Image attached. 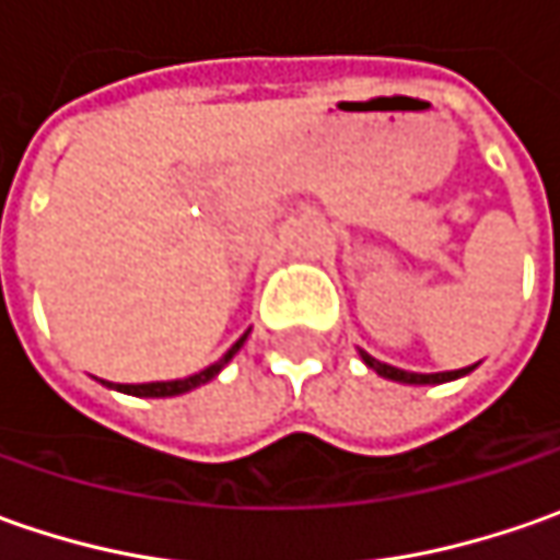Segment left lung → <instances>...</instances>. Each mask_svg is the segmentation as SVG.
<instances>
[{"instance_id":"8db88e82","label":"left lung","mask_w":560,"mask_h":560,"mask_svg":"<svg viewBox=\"0 0 560 560\" xmlns=\"http://www.w3.org/2000/svg\"><path fill=\"white\" fill-rule=\"evenodd\" d=\"M361 361L376 371L380 376H386V380H396V383H411V386H433V383H448V380H458V376L470 374L477 364H470V368H462V371H442V374H411V371H401V368H393V364H383V361H376L368 352H361Z\"/></svg>"}]
</instances>
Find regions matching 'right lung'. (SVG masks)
I'll list each match as a JSON object with an SVG mask.
<instances>
[{"label":"right lung","instance_id":"obj_1","mask_svg":"<svg viewBox=\"0 0 560 560\" xmlns=\"http://www.w3.org/2000/svg\"><path fill=\"white\" fill-rule=\"evenodd\" d=\"M246 336L243 334L230 349H226V355L221 361H214V364H208L205 371L192 376H184V380H164V383H118V386H112V389H118V393H127V396H140V398H167V396H180V393H189V389H196V386H202L208 380H214V376L224 371V364L230 358L236 355L240 349H243V342H246Z\"/></svg>","mask_w":560,"mask_h":560}]
</instances>
